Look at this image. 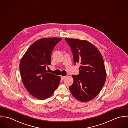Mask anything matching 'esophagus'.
Wrapping results in <instances>:
<instances>
[{
  "instance_id": "1",
  "label": "esophagus",
  "mask_w": 128,
  "mask_h": 128,
  "mask_svg": "<svg viewBox=\"0 0 128 128\" xmlns=\"http://www.w3.org/2000/svg\"><path fill=\"white\" fill-rule=\"evenodd\" d=\"M66 78V76H61V79H62V80H64V79Z\"/></svg>"
}]
</instances>
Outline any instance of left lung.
Segmentation results:
<instances>
[{
	"label": "left lung",
	"mask_w": 128,
	"mask_h": 128,
	"mask_svg": "<svg viewBox=\"0 0 128 128\" xmlns=\"http://www.w3.org/2000/svg\"><path fill=\"white\" fill-rule=\"evenodd\" d=\"M65 39L71 48L75 64H80L79 74L72 75L74 81L69 89L77 100L89 102L99 94L106 80L102 56L97 48L88 41Z\"/></svg>",
	"instance_id": "1"
}]
</instances>
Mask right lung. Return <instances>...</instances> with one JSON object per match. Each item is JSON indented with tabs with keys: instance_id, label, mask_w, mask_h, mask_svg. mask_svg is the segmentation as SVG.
Instances as JSON below:
<instances>
[{
	"instance_id": "right-lung-1",
	"label": "right lung",
	"mask_w": 128,
	"mask_h": 128,
	"mask_svg": "<svg viewBox=\"0 0 128 128\" xmlns=\"http://www.w3.org/2000/svg\"><path fill=\"white\" fill-rule=\"evenodd\" d=\"M62 40L57 37L37 40L28 48L20 64L23 84L29 93L40 100L51 96L58 86L60 77L46 70L51 64V54L56 44Z\"/></svg>"
}]
</instances>
